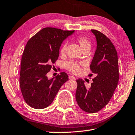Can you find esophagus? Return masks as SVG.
<instances>
[{
  "label": "esophagus",
  "instance_id": "esophagus-1",
  "mask_svg": "<svg viewBox=\"0 0 135 135\" xmlns=\"http://www.w3.org/2000/svg\"><path fill=\"white\" fill-rule=\"evenodd\" d=\"M69 79L70 80H76V78L73 76H69Z\"/></svg>",
  "mask_w": 135,
  "mask_h": 135
}]
</instances>
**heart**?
<instances>
[{"label":"heart","instance_id":"b5f03b06","mask_svg":"<svg viewBox=\"0 0 135 135\" xmlns=\"http://www.w3.org/2000/svg\"><path fill=\"white\" fill-rule=\"evenodd\" d=\"M75 40L77 42L83 50H89L91 46V42L89 39L85 36V35H79L75 37ZM67 47V43H63L60 47V53L64 54L66 52ZM65 68L67 70L70 71L74 73H78L79 72L80 69V64L75 61L70 60L65 63Z\"/></svg>","mask_w":135,"mask_h":135}]
</instances>
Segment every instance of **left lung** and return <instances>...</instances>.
Segmentation results:
<instances>
[{
  "instance_id": "left-lung-1",
  "label": "left lung",
  "mask_w": 135,
  "mask_h": 135,
  "mask_svg": "<svg viewBox=\"0 0 135 135\" xmlns=\"http://www.w3.org/2000/svg\"><path fill=\"white\" fill-rule=\"evenodd\" d=\"M97 41V47L90 65L91 72L96 76L89 88L82 79L78 84L76 100L79 106L86 112H98L110 101L118 85L119 72L118 58L115 46L105 35L91 29Z\"/></svg>"
}]
</instances>
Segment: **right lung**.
<instances>
[{
    "instance_id": "1",
    "label": "right lung",
    "mask_w": 135,
    "mask_h": 135,
    "mask_svg": "<svg viewBox=\"0 0 135 135\" xmlns=\"http://www.w3.org/2000/svg\"><path fill=\"white\" fill-rule=\"evenodd\" d=\"M74 32L45 27L28 40L22 57L19 82L23 97L30 107H48L68 80L65 72L57 75L55 79H48L46 74L58 59L63 40Z\"/></svg>"
}]
</instances>
